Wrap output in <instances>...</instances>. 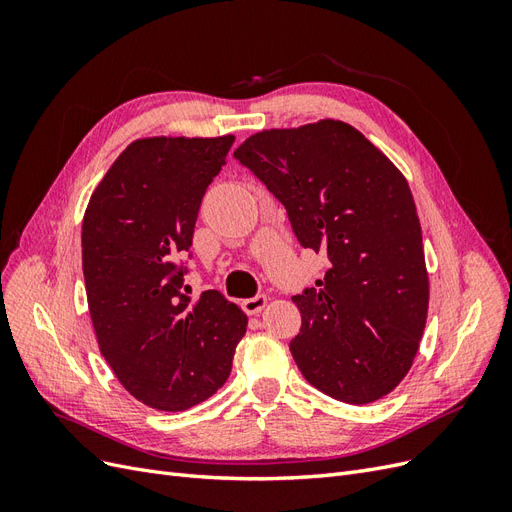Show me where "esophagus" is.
Listing matches in <instances>:
<instances>
[{"mask_svg":"<svg viewBox=\"0 0 512 512\" xmlns=\"http://www.w3.org/2000/svg\"><path fill=\"white\" fill-rule=\"evenodd\" d=\"M265 305H267V297H265V294H256V297H252V299H245V301L241 303L243 312H245V314H250V316H254V314L262 312V307H265Z\"/></svg>","mask_w":512,"mask_h":512,"instance_id":"34e87169","label":"esophagus"}]
</instances>
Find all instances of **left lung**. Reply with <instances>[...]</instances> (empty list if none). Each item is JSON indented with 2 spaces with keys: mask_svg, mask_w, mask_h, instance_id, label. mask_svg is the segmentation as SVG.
Here are the masks:
<instances>
[{
  "mask_svg": "<svg viewBox=\"0 0 512 512\" xmlns=\"http://www.w3.org/2000/svg\"><path fill=\"white\" fill-rule=\"evenodd\" d=\"M235 158L286 207L303 247L329 258L292 301L294 363L318 391L371 404L404 380L429 305L423 235L408 181L344 121L262 130Z\"/></svg>",
  "mask_w": 512,
  "mask_h": 512,
  "instance_id": "left-lung-1",
  "label": "left lung"
}]
</instances>
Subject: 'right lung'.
<instances>
[{"mask_svg": "<svg viewBox=\"0 0 512 512\" xmlns=\"http://www.w3.org/2000/svg\"><path fill=\"white\" fill-rule=\"evenodd\" d=\"M232 143V134L134 141L85 211L83 275L100 352L123 389L162 412L218 391L245 335L241 307L218 290L192 299L177 262Z\"/></svg>", "mask_w": 512, "mask_h": 512, "instance_id": "obj_1", "label": "right lung"}]
</instances>
